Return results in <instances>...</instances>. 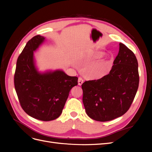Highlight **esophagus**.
<instances>
[{"label":"esophagus","mask_w":152,"mask_h":152,"mask_svg":"<svg viewBox=\"0 0 152 152\" xmlns=\"http://www.w3.org/2000/svg\"><path fill=\"white\" fill-rule=\"evenodd\" d=\"M83 82H84L83 79L81 77H79V79H78V84L79 86H81L82 84H83Z\"/></svg>","instance_id":"obj_1"}]
</instances>
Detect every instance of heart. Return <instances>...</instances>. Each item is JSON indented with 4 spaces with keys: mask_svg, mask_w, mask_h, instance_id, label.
<instances>
[{
    "mask_svg": "<svg viewBox=\"0 0 152 152\" xmlns=\"http://www.w3.org/2000/svg\"><path fill=\"white\" fill-rule=\"evenodd\" d=\"M104 56V53L102 52L96 53L95 54V57L97 58H101ZM108 61H105L99 64H98L96 66H94L93 68H92V72L94 74L98 77H101L104 75L105 73L106 70L108 66Z\"/></svg>",
    "mask_w": 152,
    "mask_h": 152,
    "instance_id": "heart-1",
    "label": "heart"
}]
</instances>
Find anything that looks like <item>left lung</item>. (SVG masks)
<instances>
[{"label":"left lung","mask_w":152,"mask_h":152,"mask_svg":"<svg viewBox=\"0 0 152 152\" xmlns=\"http://www.w3.org/2000/svg\"><path fill=\"white\" fill-rule=\"evenodd\" d=\"M138 63L134 53L122 43L109 74L82 85L86 113L96 121L113 120L126 113L139 86Z\"/></svg>","instance_id":"obj_1"}]
</instances>
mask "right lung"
<instances>
[{
	"mask_svg": "<svg viewBox=\"0 0 152 152\" xmlns=\"http://www.w3.org/2000/svg\"><path fill=\"white\" fill-rule=\"evenodd\" d=\"M44 40V37L37 35L26 43L18 58L14 82L23 110L31 117L50 121L60 116L69 93L78 84V78L61 70L38 71L34 53Z\"/></svg>",
	"mask_w": 152,
	"mask_h": 152,
	"instance_id": "add662e5",
	"label": "right lung"
}]
</instances>
